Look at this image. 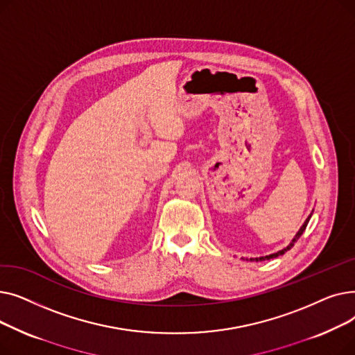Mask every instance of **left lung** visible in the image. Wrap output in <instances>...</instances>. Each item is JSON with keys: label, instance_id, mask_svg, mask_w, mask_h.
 <instances>
[{"label": "left lung", "instance_id": "8db88e82", "mask_svg": "<svg viewBox=\"0 0 355 355\" xmlns=\"http://www.w3.org/2000/svg\"><path fill=\"white\" fill-rule=\"evenodd\" d=\"M311 216H312V213L308 216V218L304 221V225L301 226V229L297 230V233L295 234V237L292 239V241L291 243L286 246V248H284L282 250H279V252H276V253H272V254H268V256H260V257H250V259H246V260H250V262H262V260H269V259H273V257H277V256H282V254H285V252H288L296 241H297V239H300L301 236H302V233L305 232V229H306V226H308V223H309V218H311Z\"/></svg>", "mask_w": 355, "mask_h": 355}]
</instances>
